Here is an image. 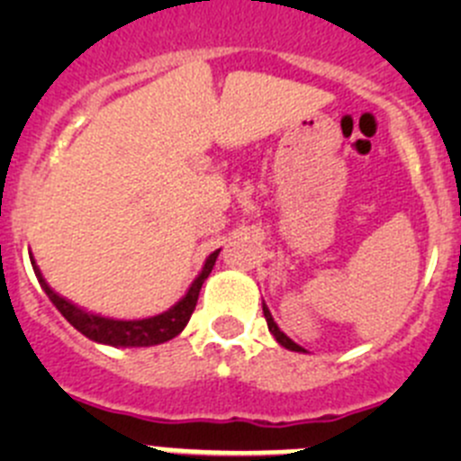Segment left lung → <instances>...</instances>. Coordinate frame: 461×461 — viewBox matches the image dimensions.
I'll return each instance as SVG.
<instances>
[{
  "label": "left lung",
  "instance_id": "left-lung-1",
  "mask_svg": "<svg viewBox=\"0 0 461 461\" xmlns=\"http://www.w3.org/2000/svg\"><path fill=\"white\" fill-rule=\"evenodd\" d=\"M263 314H265V321H267V328H269V332L274 334V339H276V341L281 343L283 348H287V350H292V352H308V350H305V348H301L299 343H294V341H292V339L287 337V334L283 332L281 328H278V325H276V321L272 319V312H269V310H267V305H265V301H263Z\"/></svg>",
  "mask_w": 461,
  "mask_h": 461
}]
</instances>
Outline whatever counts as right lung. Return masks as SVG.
<instances>
[{
	"instance_id": "add662e5",
	"label": "right lung",
	"mask_w": 461,
	"mask_h": 461,
	"mask_svg": "<svg viewBox=\"0 0 461 461\" xmlns=\"http://www.w3.org/2000/svg\"><path fill=\"white\" fill-rule=\"evenodd\" d=\"M221 249L212 252L204 260L203 269L198 272V276L194 278V283L189 285L187 294L178 301L176 305H171L167 312L156 314V317L149 319H133V321H120V319H109L102 317V314L86 312V310L77 308L76 303L67 301L64 296L55 294L49 287V283L41 276L40 267L35 265V260H31L32 269H35V276L40 281L41 290L46 292V296L50 299V303L59 310L64 319L77 330V332L85 334L91 341L102 343V346H113V348H149L158 346V343H165L169 339L178 337L185 330V325L192 319L194 310H196L198 294H201V287L204 278L212 274L213 263H216Z\"/></svg>"
}]
</instances>
